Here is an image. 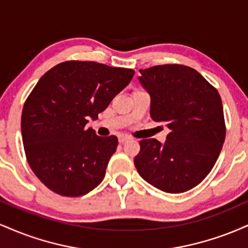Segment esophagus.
Masks as SVG:
<instances>
[{
  "mask_svg": "<svg viewBox=\"0 0 248 248\" xmlns=\"http://www.w3.org/2000/svg\"><path fill=\"white\" fill-rule=\"evenodd\" d=\"M130 140V138L129 136H127V135H119V142H120V143H126L127 141H129Z\"/></svg>",
  "mask_w": 248,
  "mask_h": 248,
  "instance_id": "obj_1",
  "label": "esophagus"
}]
</instances>
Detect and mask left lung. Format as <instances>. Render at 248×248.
Returning a JSON list of instances; mask_svg holds the SVG:
<instances>
[{"instance_id":"8db88e82","label":"left lung","mask_w":248,"mask_h":248,"mask_svg":"<svg viewBox=\"0 0 248 248\" xmlns=\"http://www.w3.org/2000/svg\"><path fill=\"white\" fill-rule=\"evenodd\" d=\"M140 72V82L152 99L150 116L166 122L170 133L164 143L141 140L134 164L153 186L168 193L186 192L209 175L223 148L226 127L220 95L186 65H157Z\"/></svg>"}]
</instances>
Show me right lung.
<instances>
[{
    "instance_id": "add662e5",
    "label": "right lung",
    "mask_w": 248,
    "mask_h": 248,
    "mask_svg": "<svg viewBox=\"0 0 248 248\" xmlns=\"http://www.w3.org/2000/svg\"><path fill=\"white\" fill-rule=\"evenodd\" d=\"M133 76L132 69L69 61L37 82L22 110V139L31 170L51 191L79 197L101 183L118 139L98 136L86 124Z\"/></svg>"
}]
</instances>
